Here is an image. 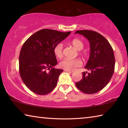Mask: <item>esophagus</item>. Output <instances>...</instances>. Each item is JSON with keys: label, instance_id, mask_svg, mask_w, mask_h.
<instances>
[{"label": "esophagus", "instance_id": "1", "mask_svg": "<svg viewBox=\"0 0 128 128\" xmlns=\"http://www.w3.org/2000/svg\"><path fill=\"white\" fill-rule=\"evenodd\" d=\"M65 71L66 72L68 73H72L73 72V71H72V70H65Z\"/></svg>", "mask_w": 128, "mask_h": 128}]
</instances>
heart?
Masks as SVG:
<instances>
[{
	"label": "heart",
	"mask_w": 128,
	"mask_h": 128,
	"mask_svg": "<svg viewBox=\"0 0 128 128\" xmlns=\"http://www.w3.org/2000/svg\"><path fill=\"white\" fill-rule=\"evenodd\" d=\"M71 44L77 50H81L84 48V44L81 40L78 39H73L71 41ZM62 43H58L54 48V52L56 57L58 58H62ZM82 62L80 59H64L60 62V66L61 68H63L65 70H73L74 69L82 66Z\"/></svg>",
	"instance_id": "b5f03b06"
}]
</instances>
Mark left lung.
Instances as JSON below:
<instances>
[{"label": "left lung", "instance_id": "8db88e82", "mask_svg": "<svg viewBox=\"0 0 128 128\" xmlns=\"http://www.w3.org/2000/svg\"><path fill=\"white\" fill-rule=\"evenodd\" d=\"M75 33L84 36L90 42V57L85 68L90 73H82V78L76 86L85 94H92L102 90L114 74L115 59L112 47L108 41L92 30H77Z\"/></svg>", "mask_w": 128, "mask_h": 128}]
</instances>
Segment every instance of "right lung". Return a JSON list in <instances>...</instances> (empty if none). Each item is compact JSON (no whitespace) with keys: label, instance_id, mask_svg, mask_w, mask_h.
<instances>
[{"label":"right lung","instance_id":"obj_1","mask_svg":"<svg viewBox=\"0 0 128 128\" xmlns=\"http://www.w3.org/2000/svg\"><path fill=\"white\" fill-rule=\"evenodd\" d=\"M70 33L42 29L23 44L19 56V72L24 83L32 92L46 95L56 87L63 70L54 68L58 62L54 48Z\"/></svg>","mask_w":128,"mask_h":128}]
</instances>
